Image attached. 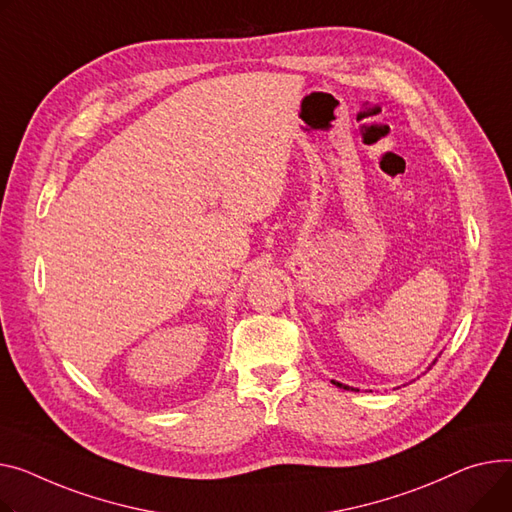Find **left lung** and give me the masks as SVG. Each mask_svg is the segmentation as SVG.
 Returning <instances> with one entry per match:
<instances>
[{
    "mask_svg": "<svg viewBox=\"0 0 512 512\" xmlns=\"http://www.w3.org/2000/svg\"><path fill=\"white\" fill-rule=\"evenodd\" d=\"M434 362H436V360H434ZM434 362H432V364H434ZM333 383H335V381H333ZM335 385H337V387H344V389H350V387H346V385H342V383H335ZM352 391H358V389H352Z\"/></svg>",
    "mask_w": 512,
    "mask_h": 512,
    "instance_id": "8db88e82",
    "label": "left lung"
}]
</instances>
